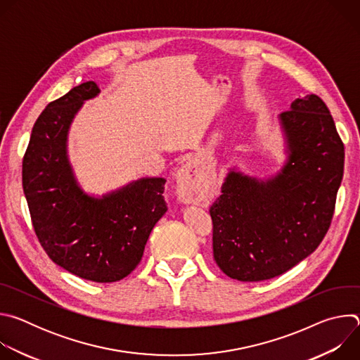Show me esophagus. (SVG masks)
Returning <instances> with one entry per match:
<instances>
[{"instance_id":"1","label":"esophagus","mask_w":360,"mask_h":360,"mask_svg":"<svg viewBox=\"0 0 360 360\" xmlns=\"http://www.w3.org/2000/svg\"><path fill=\"white\" fill-rule=\"evenodd\" d=\"M176 184H178V196L182 202H192L199 191V179L196 171H193L192 167H182L178 171L176 175Z\"/></svg>"}]
</instances>
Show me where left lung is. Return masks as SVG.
<instances>
[{
	"label": "left lung",
	"instance_id": "left-lung-1",
	"mask_svg": "<svg viewBox=\"0 0 360 360\" xmlns=\"http://www.w3.org/2000/svg\"><path fill=\"white\" fill-rule=\"evenodd\" d=\"M289 162L258 182L231 172L211 205L214 259L232 279L279 276L323 240L343 176L345 146L322 98L306 95L281 114Z\"/></svg>",
	"mask_w": 360,
	"mask_h": 360
}]
</instances>
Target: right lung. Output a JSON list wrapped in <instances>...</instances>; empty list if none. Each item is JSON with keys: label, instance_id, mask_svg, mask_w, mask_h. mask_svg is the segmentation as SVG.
Returning <instances> with one entry per match:
<instances>
[{"label": "right lung", "instance_id": "right-lung-1", "mask_svg": "<svg viewBox=\"0 0 360 360\" xmlns=\"http://www.w3.org/2000/svg\"><path fill=\"white\" fill-rule=\"evenodd\" d=\"M98 92L86 81L41 112L22 158V188L49 259L82 279L110 283L141 262L152 228L168 210L167 181L139 179L102 199L82 193L67 160V132L82 102Z\"/></svg>", "mask_w": 360, "mask_h": 360}]
</instances>
